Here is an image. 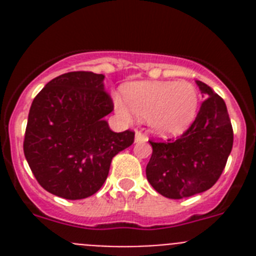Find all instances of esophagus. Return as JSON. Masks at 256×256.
Listing matches in <instances>:
<instances>
[{
	"instance_id": "obj_1",
	"label": "esophagus",
	"mask_w": 256,
	"mask_h": 256,
	"mask_svg": "<svg viewBox=\"0 0 256 256\" xmlns=\"http://www.w3.org/2000/svg\"><path fill=\"white\" fill-rule=\"evenodd\" d=\"M134 140H136V142H144V141H148V137H146L144 133L140 132V130H136Z\"/></svg>"
}]
</instances>
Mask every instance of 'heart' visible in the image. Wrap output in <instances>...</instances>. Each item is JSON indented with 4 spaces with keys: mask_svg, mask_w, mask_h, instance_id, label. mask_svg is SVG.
<instances>
[{
    "mask_svg": "<svg viewBox=\"0 0 256 256\" xmlns=\"http://www.w3.org/2000/svg\"><path fill=\"white\" fill-rule=\"evenodd\" d=\"M124 100L162 137H177L186 132L198 108V90L188 82H136L124 88ZM126 106L116 101L118 110L124 116L130 115Z\"/></svg>",
    "mask_w": 256,
    "mask_h": 256,
    "instance_id": "b5f03b06",
    "label": "heart"
}]
</instances>
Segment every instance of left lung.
<instances>
[{
	"instance_id": "8db88e82",
	"label": "left lung",
	"mask_w": 256,
	"mask_h": 256,
	"mask_svg": "<svg viewBox=\"0 0 256 256\" xmlns=\"http://www.w3.org/2000/svg\"><path fill=\"white\" fill-rule=\"evenodd\" d=\"M196 83L208 97L191 126L176 141H148L152 155L146 166L148 180L160 195L174 200L214 186L234 146V130L224 100L205 83Z\"/></svg>"
}]
</instances>
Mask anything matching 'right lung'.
Returning <instances> with one entry per match:
<instances>
[{"label": "right lung", "mask_w": 256, "mask_h": 256, "mask_svg": "<svg viewBox=\"0 0 256 256\" xmlns=\"http://www.w3.org/2000/svg\"><path fill=\"white\" fill-rule=\"evenodd\" d=\"M102 74L70 72L50 80L28 115L24 155L36 180L52 195L80 200L96 194L112 160L134 142L115 133L105 116L114 110Z\"/></svg>", "instance_id": "right-lung-1"}]
</instances>
